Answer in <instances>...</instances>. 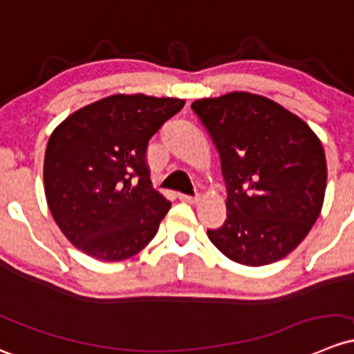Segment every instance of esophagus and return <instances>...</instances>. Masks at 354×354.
Wrapping results in <instances>:
<instances>
[{"label": "esophagus", "mask_w": 354, "mask_h": 354, "mask_svg": "<svg viewBox=\"0 0 354 354\" xmlns=\"http://www.w3.org/2000/svg\"><path fill=\"white\" fill-rule=\"evenodd\" d=\"M178 198H180L181 202H187V203H196V200H198V196L183 195V193H180V195H178Z\"/></svg>", "instance_id": "1"}]
</instances>
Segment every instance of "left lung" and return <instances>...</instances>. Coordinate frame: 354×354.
Returning <instances> with one entry per match:
<instances>
[{
    "instance_id": "8db88e82",
    "label": "left lung",
    "mask_w": 354,
    "mask_h": 354,
    "mask_svg": "<svg viewBox=\"0 0 354 354\" xmlns=\"http://www.w3.org/2000/svg\"><path fill=\"white\" fill-rule=\"evenodd\" d=\"M192 110L221 156L224 225L208 239L232 261L263 266L285 258L321 215L326 152L315 132L280 103L248 91L202 98Z\"/></svg>"
}]
</instances>
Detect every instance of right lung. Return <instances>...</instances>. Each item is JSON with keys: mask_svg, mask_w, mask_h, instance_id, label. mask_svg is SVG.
<instances>
[{"mask_svg": "<svg viewBox=\"0 0 354 354\" xmlns=\"http://www.w3.org/2000/svg\"><path fill=\"white\" fill-rule=\"evenodd\" d=\"M183 106L180 98L118 93L76 110L50 133L47 205L84 254L122 261L156 236L171 203L149 180L147 142Z\"/></svg>", "mask_w": 354, "mask_h": 354, "instance_id": "add662e5", "label": "right lung"}]
</instances>
